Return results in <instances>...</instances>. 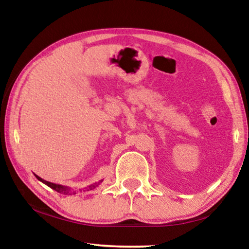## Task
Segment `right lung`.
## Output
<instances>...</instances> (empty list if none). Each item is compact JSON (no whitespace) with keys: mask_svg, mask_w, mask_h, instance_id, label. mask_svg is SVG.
<instances>
[{"mask_svg":"<svg viewBox=\"0 0 249 249\" xmlns=\"http://www.w3.org/2000/svg\"><path fill=\"white\" fill-rule=\"evenodd\" d=\"M35 177L37 179H38L39 181H41V182L43 183H45L46 185H48L49 188H52L53 190H54V191H57V192H59V193H62V195H75V192H78V191H89V190H93V189H95L96 187H98V185L102 182L103 180H100L99 182H95V183H93V184H90L89 187H87V188H82V189H79V190H73V189H71V188H69V187H66V185H61V184H56V183H53V182H49V181H46V180H44V179H41L40 177H38L37 175H35Z\"/></svg>","mask_w":249,"mask_h":249,"instance_id":"1","label":"right lung"}]
</instances>
